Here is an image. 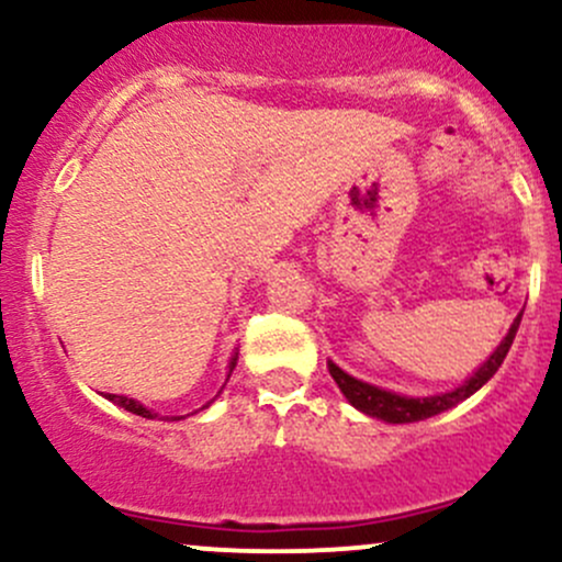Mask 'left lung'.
<instances>
[{
    "mask_svg": "<svg viewBox=\"0 0 562 562\" xmlns=\"http://www.w3.org/2000/svg\"><path fill=\"white\" fill-rule=\"evenodd\" d=\"M520 318H522V313L515 318V324H512L509 331H506V337L501 340V346L493 351L491 359H487L485 364H482L480 370H476L474 375L467 380V383L458 385L456 391H450V394L426 396V400H413V396L391 394V391L378 389V385L361 383V380H356L348 375V372H342L340 367L331 364V361H329V375L335 378L337 385H340V391L346 394V400L351 402L356 409H361V413L372 415V418H380V420H389V424H415V420L431 418V415L445 413V409L456 407L458 402L469 400L474 391H480L487 380L496 375L501 361H504L506 353H509L512 340H515L517 327H520Z\"/></svg>",
    "mask_w": 562,
    "mask_h": 562,
    "instance_id": "left-lung-1",
    "label": "left lung"
}]
</instances>
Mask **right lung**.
<instances>
[{"mask_svg":"<svg viewBox=\"0 0 562 562\" xmlns=\"http://www.w3.org/2000/svg\"><path fill=\"white\" fill-rule=\"evenodd\" d=\"M233 367H235V359L231 361V372H233ZM106 400L114 402V404H120V407H125V409H128V413H134V415H142V418H158V415H155V413H149V409L144 407V404H138V402H134V400H128V396L106 394ZM173 420H179V418H173Z\"/></svg>","mask_w":562,"mask_h":562,"instance_id":"right-lung-1","label":"right lung"}]
</instances>
